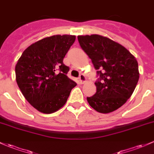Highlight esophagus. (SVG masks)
<instances>
[{
	"label": "esophagus",
	"instance_id": "34e87169",
	"mask_svg": "<svg viewBox=\"0 0 154 154\" xmlns=\"http://www.w3.org/2000/svg\"><path fill=\"white\" fill-rule=\"evenodd\" d=\"M79 81H80L81 84H84L86 82V76L84 75V74H81L79 75Z\"/></svg>",
	"mask_w": 154,
	"mask_h": 154
}]
</instances>
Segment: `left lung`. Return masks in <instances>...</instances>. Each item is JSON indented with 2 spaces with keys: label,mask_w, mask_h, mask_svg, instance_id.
I'll use <instances>...</instances> for the list:
<instances>
[{
  "label": "left lung",
  "mask_w": 154,
  "mask_h": 154,
  "mask_svg": "<svg viewBox=\"0 0 154 154\" xmlns=\"http://www.w3.org/2000/svg\"><path fill=\"white\" fill-rule=\"evenodd\" d=\"M78 40L98 76L96 93L87 97L89 104L100 113L117 109L131 96L138 82L136 59L121 45L103 36H79Z\"/></svg>",
  "instance_id": "obj_1"
}]
</instances>
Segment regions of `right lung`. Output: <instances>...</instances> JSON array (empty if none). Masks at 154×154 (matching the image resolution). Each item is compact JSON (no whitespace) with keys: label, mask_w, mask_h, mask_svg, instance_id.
I'll use <instances>...</instances> for the list:
<instances>
[{"label":"right lung","mask_w":154,"mask_h":154,"mask_svg":"<svg viewBox=\"0 0 154 154\" xmlns=\"http://www.w3.org/2000/svg\"><path fill=\"white\" fill-rule=\"evenodd\" d=\"M75 40L72 35H54L31 45L15 67L16 81L25 98L39 112L51 114L67 102L76 83L67 77L63 63Z\"/></svg>","instance_id":"right-lung-1"}]
</instances>
